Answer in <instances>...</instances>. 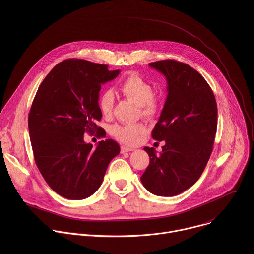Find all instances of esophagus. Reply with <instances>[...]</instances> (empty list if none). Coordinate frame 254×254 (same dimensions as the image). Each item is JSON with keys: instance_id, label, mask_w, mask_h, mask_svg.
<instances>
[{"instance_id": "1", "label": "esophagus", "mask_w": 254, "mask_h": 254, "mask_svg": "<svg viewBox=\"0 0 254 254\" xmlns=\"http://www.w3.org/2000/svg\"><path fill=\"white\" fill-rule=\"evenodd\" d=\"M131 151H133V149H131V148H129V147H126V146H122V147H121V153H122V154H126V153L131 152Z\"/></svg>"}]
</instances>
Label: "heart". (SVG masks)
<instances>
[{"label": "heart", "instance_id": "b5f03b06", "mask_svg": "<svg viewBox=\"0 0 254 254\" xmlns=\"http://www.w3.org/2000/svg\"><path fill=\"white\" fill-rule=\"evenodd\" d=\"M120 91L127 97L132 99L139 105L142 117L151 119L159 111V102L154 97V88L147 80L135 73L127 76L119 87ZM115 103V96L111 90L103 91L98 99V106L103 116L112 114ZM147 127L142 123L116 125L112 127V133L122 142L133 144L139 136L144 133Z\"/></svg>", "mask_w": 254, "mask_h": 254}]
</instances>
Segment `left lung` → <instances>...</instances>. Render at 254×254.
<instances>
[{
    "mask_svg": "<svg viewBox=\"0 0 254 254\" xmlns=\"http://www.w3.org/2000/svg\"><path fill=\"white\" fill-rule=\"evenodd\" d=\"M166 77L168 95L153 138L165 141L157 155L144 147L150 164L140 177L149 192L176 196L193 186L202 175L217 129V104L204 77L188 64L176 60L149 63Z\"/></svg>",
    "mask_w": 254,
    "mask_h": 254,
    "instance_id": "left-lung-1",
    "label": "left lung"
}]
</instances>
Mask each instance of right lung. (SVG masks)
Returning a JSON list of instances; mask_svg holds the SVG:
<instances>
[{"instance_id":"1","label":"right lung","mask_w":254,"mask_h":254,"mask_svg":"<svg viewBox=\"0 0 254 254\" xmlns=\"http://www.w3.org/2000/svg\"><path fill=\"white\" fill-rule=\"evenodd\" d=\"M119 74L120 69L68 59L49 72L35 95L28 118L34 159L51 189L66 199L82 200L95 193L108 164L120 154L114 139L94 148L83 136L104 134L96 125L102 117L99 91Z\"/></svg>"}]
</instances>
